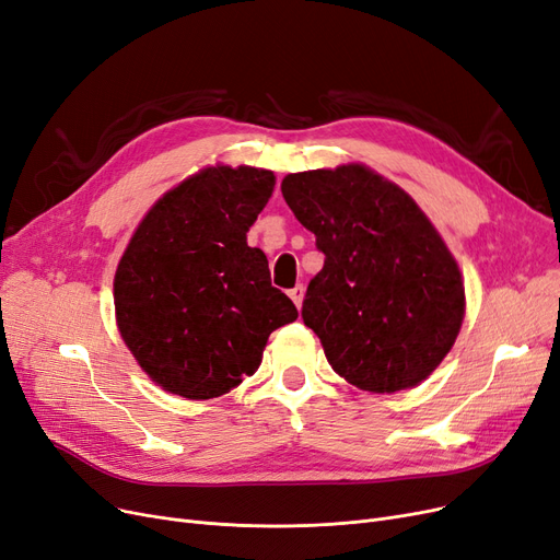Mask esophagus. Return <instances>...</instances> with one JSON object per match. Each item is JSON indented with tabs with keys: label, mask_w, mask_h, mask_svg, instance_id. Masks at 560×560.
<instances>
[{
	"label": "esophagus",
	"mask_w": 560,
	"mask_h": 560,
	"mask_svg": "<svg viewBox=\"0 0 560 560\" xmlns=\"http://www.w3.org/2000/svg\"><path fill=\"white\" fill-rule=\"evenodd\" d=\"M288 295H290V300L295 302V306L300 308V306H302V300H304V285H302V283H298L295 288H290V290H288Z\"/></svg>",
	"instance_id": "esophagus-1"
}]
</instances>
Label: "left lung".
Here are the masks:
<instances>
[{
    "label": "left lung",
    "mask_w": 560,
    "mask_h": 560,
    "mask_svg": "<svg viewBox=\"0 0 560 560\" xmlns=\"http://www.w3.org/2000/svg\"><path fill=\"white\" fill-rule=\"evenodd\" d=\"M281 194L325 254L302 318L331 369L373 394L423 382L465 318L459 267L423 210L363 164L288 174Z\"/></svg>",
    "instance_id": "obj_1"
}]
</instances>
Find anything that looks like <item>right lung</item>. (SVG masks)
Listing matches in <instances>:
<instances>
[{"mask_svg":"<svg viewBox=\"0 0 560 560\" xmlns=\"http://www.w3.org/2000/svg\"><path fill=\"white\" fill-rule=\"evenodd\" d=\"M275 174L208 166L137 226L114 277L118 331L143 373L189 400L229 394L260 366L267 336L298 320L247 231Z\"/></svg>","mask_w":560,"mask_h":560,"instance_id":"add662e5","label":"right lung"}]
</instances>
